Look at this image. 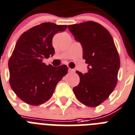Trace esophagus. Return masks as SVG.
Returning <instances> with one entry per match:
<instances>
[{
	"label": "esophagus",
	"instance_id": "esophagus-1",
	"mask_svg": "<svg viewBox=\"0 0 135 135\" xmlns=\"http://www.w3.org/2000/svg\"><path fill=\"white\" fill-rule=\"evenodd\" d=\"M69 72H70V73H74V72H75V70H73V69H71V68H69Z\"/></svg>",
	"mask_w": 135,
	"mask_h": 135
}]
</instances>
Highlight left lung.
<instances>
[{"instance_id":"8db88e82","label":"left lung","mask_w":135,"mask_h":135,"mask_svg":"<svg viewBox=\"0 0 135 135\" xmlns=\"http://www.w3.org/2000/svg\"><path fill=\"white\" fill-rule=\"evenodd\" d=\"M75 38L81 43L82 58L88 72L76 73L79 84L73 88L76 98L84 105L97 107L109 97L118 82L120 60L114 41L102 25L93 21L68 25Z\"/></svg>"}]
</instances>
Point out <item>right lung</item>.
I'll return each mask as SVG.
<instances>
[{
    "label": "right lung",
    "instance_id": "right-lung-1",
    "mask_svg": "<svg viewBox=\"0 0 135 135\" xmlns=\"http://www.w3.org/2000/svg\"><path fill=\"white\" fill-rule=\"evenodd\" d=\"M66 29L67 25L41 23L24 32L17 41L8 61L9 82L15 94L26 103L38 105L49 101L68 73L65 65L53 67L42 61L55 53L53 36Z\"/></svg>",
    "mask_w": 135,
    "mask_h": 135
}]
</instances>
